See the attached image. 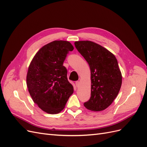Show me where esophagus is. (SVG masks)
<instances>
[{"label": "esophagus", "mask_w": 147, "mask_h": 147, "mask_svg": "<svg viewBox=\"0 0 147 147\" xmlns=\"http://www.w3.org/2000/svg\"><path fill=\"white\" fill-rule=\"evenodd\" d=\"M75 84H76V86H77V88H78V87L80 86V82L77 81V82H75Z\"/></svg>", "instance_id": "esophagus-1"}]
</instances>
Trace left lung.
Masks as SVG:
<instances>
[{
  "label": "left lung",
  "mask_w": 147,
  "mask_h": 147,
  "mask_svg": "<svg viewBox=\"0 0 147 147\" xmlns=\"http://www.w3.org/2000/svg\"><path fill=\"white\" fill-rule=\"evenodd\" d=\"M74 44L91 70V97L83 105L94 112L104 110L112 104L122 84L116 57L107 49L91 41H77Z\"/></svg>",
  "instance_id": "obj_1"
}]
</instances>
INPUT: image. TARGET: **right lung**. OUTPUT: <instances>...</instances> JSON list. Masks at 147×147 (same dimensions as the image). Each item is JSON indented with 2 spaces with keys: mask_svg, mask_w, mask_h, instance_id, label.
<instances>
[{
  "mask_svg": "<svg viewBox=\"0 0 147 147\" xmlns=\"http://www.w3.org/2000/svg\"><path fill=\"white\" fill-rule=\"evenodd\" d=\"M74 47L69 42L55 40L42 47L31 61L26 76L29 94L38 107L49 114L63 110L74 87L63 63Z\"/></svg>",
  "mask_w": 147,
  "mask_h": 147,
  "instance_id": "add662e5",
  "label": "right lung"
}]
</instances>
